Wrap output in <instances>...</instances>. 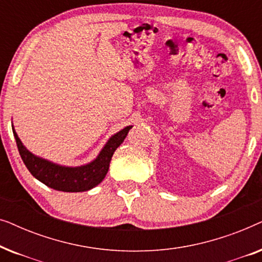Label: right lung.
<instances>
[{"label":"right lung","instance_id":"add662e5","mask_svg":"<svg viewBox=\"0 0 262 262\" xmlns=\"http://www.w3.org/2000/svg\"><path fill=\"white\" fill-rule=\"evenodd\" d=\"M12 127L21 159L35 179L57 191L84 192L98 186L105 179L114 151L124 142L132 126H126L118 134L113 135L94 161L80 167L59 166L33 155L25 148L14 130V126Z\"/></svg>","mask_w":262,"mask_h":262}]
</instances>
